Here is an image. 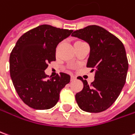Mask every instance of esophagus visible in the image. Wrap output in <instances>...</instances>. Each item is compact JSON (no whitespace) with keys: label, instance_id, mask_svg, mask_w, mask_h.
<instances>
[{"label":"esophagus","instance_id":"34e87169","mask_svg":"<svg viewBox=\"0 0 135 135\" xmlns=\"http://www.w3.org/2000/svg\"><path fill=\"white\" fill-rule=\"evenodd\" d=\"M76 80V77L74 76H71V81H74Z\"/></svg>","mask_w":135,"mask_h":135}]
</instances>
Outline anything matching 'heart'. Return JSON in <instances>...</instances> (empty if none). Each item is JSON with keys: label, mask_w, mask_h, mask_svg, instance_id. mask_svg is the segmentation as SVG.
Instances as JSON below:
<instances>
[{"label": "heart", "mask_w": 135, "mask_h": 135, "mask_svg": "<svg viewBox=\"0 0 135 135\" xmlns=\"http://www.w3.org/2000/svg\"><path fill=\"white\" fill-rule=\"evenodd\" d=\"M82 42H83V41H75V42H74V46H75V45H78V44H80V43H82Z\"/></svg>", "instance_id": "obj_1"}]
</instances>
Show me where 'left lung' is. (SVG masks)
<instances>
[{"instance_id": "left-lung-1", "label": "left lung", "mask_w": 135, "mask_h": 135, "mask_svg": "<svg viewBox=\"0 0 135 135\" xmlns=\"http://www.w3.org/2000/svg\"><path fill=\"white\" fill-rule=\"evenodd\" d=\"M90 46L87 67L95 71L88 85L83 78V88L75 95L78 106L88 113H101L115 102L125 85L129 67L126 50L119 38L98 25H89L72 33Z\"/></svg>"}]
</instances>
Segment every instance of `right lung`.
I'll list each match as a JSON object with an SVG mask.
<instances>
[{
  "label": "right lung",
  "instance_id": "1",
  "mask_svg": "<svg viewBox=\"0 0 135 135\" xmlns=\"http://www.w3.org/2000/svg\"><path fill=\"white\" fill-rule=\"evenodd\" d=\"M72 32L41 25L17 41L9 57L10 76L20 98L30 107L47 110L54 107L61 90L70 82V76L63 72L48 79L45 70L55 61L57 45Z\"/></svg>",
  "mask_w": 135,
  "mask_h": 135
}]
</instances>
